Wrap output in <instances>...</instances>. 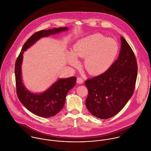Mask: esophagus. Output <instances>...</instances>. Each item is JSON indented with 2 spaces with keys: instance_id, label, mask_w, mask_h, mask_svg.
I'll return each instance as SVG.
<instances>
[{
  "instance_id": "1",
  "label": "esophagus",
  "mask_w": 151,
  "mask_h": 151,
  "mask_svg": "<svg viewBox=\"0 0 151 151\" xmlns=\"http://www.w3.org/2000/svg\"><path fill=\"white\" fill-rule=\"evenodd\" d=\"M77 83H79V84H81V83H82L83 82V79L82 78H77Z\"/></svg>"
}]
</instances>
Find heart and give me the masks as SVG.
Masks as SVG:
<instances>
[{"instance_id":"obj_1","label":"heart","mask_w":151,"mask_h":151,"mask_svg":"<svg viewBox=\"0 0 151 151\" xmlns=\"http://www.w3.org/2000/svg\"><path fill=\"white\" fill-rule=\"evenodd\" d=\"M119 51L118 43L101 33H94L79 40L69 53V62L77 63L75 58H85L83 66L91 75H99L107 71L115 62Z\"/></svg>"}]
</instances>
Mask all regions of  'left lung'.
<instances>
[{"mask_svg": "<svg viewBox=\"0 0 151 151\" xmlns=\"http://www.w3.org/2000/svg\"><path fill=\"white\" fill-rule=\"evenodd\" d=\"M118 59L104 73L87 79L86 106L95 116L109 119L119 113L132 97L135 87L138 65L135 54L125 38Z\"/></svg>", "mask_w": 151, "mask_h": 151, "instance_id": "1", "label": "left lung"}]
</instances>
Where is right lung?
Returning a JSON list of instances; mask_svg holds the SVG:
<instances>
[{
  "label": "right lung",
  "mask_w": 151,
  "mask_h": 151,
  "mask_svg": "<svg viewBox=\"0 0 151 151\" xmlns=\"http://www.w3.org/2000/svg\"><path fill=\"white\" fill-rule=\"evenodd\" d=\"M68 30L66 27L42 30L33 34L23 45L17 57L14 66L16 93L20 102L33 114L49 118L56 115L63 108L66 95L73 88L76 82V78L72 76L65 79H59L49 89L41 93H33L29 91L24 86L22 79L21 65L23 52L43 37L57 34Z\"/></svg>",
  "instance_id": "1"
}]
</instances>
